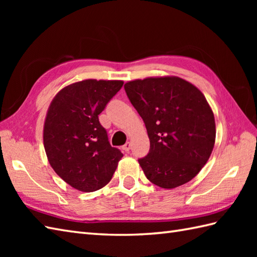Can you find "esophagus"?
Masks as SVG:
<instances>
[{"label":"esophagus","mask_w":257,"mask_h":257,"mask_svg":"<svg viewBox=\"0 0 257 257\" xmlns=\"http://www.w3.org/2000/svg\"><path fill=\"white\" fill-rule=\"evenodd\" d=\"M130 148H132V144H130V143H125V144L122 146V149H123L125 152H129Z\"/></svg>","instance_id":"obj_1"}]
</instances>
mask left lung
Instances as JSON below:
<instances>
[{"instance_id": "8db88e82", "label": "left lung", "mask_w": 257, "mask_h": 257, "mask_svg": "<svg viewBox=\"0 0 257 257\" xmlns=\"http://www.w3.org/2000/svg\"><path fill=\"white\" fill-rule=\"evenodd\" d=\"M124 90L150 140L149 154L138 160L147 179L162 189L192 180L215 143L214 114L204 95L177 76L132 80Z\"/></svg>"}]
</instances>
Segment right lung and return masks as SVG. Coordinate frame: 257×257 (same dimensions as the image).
<instances>
[{"instance_id": "right-lung-1", "label": "right lung", "mask_w": 257, "mask_h": 257, "mask_svg": "<svg viewBox=\"0 0 257 257\" xmlns=\"http://www.w3.org/2000/svg\"><path fill=\"white\" fill-rule=\"evenodd\" d=\"M122 85V80L77 81L59 90L48 107L43 130L47 159L76 190L92 192L105 187L123 156L109 144L98 119Z\"/></svg>"}]
</instances>
